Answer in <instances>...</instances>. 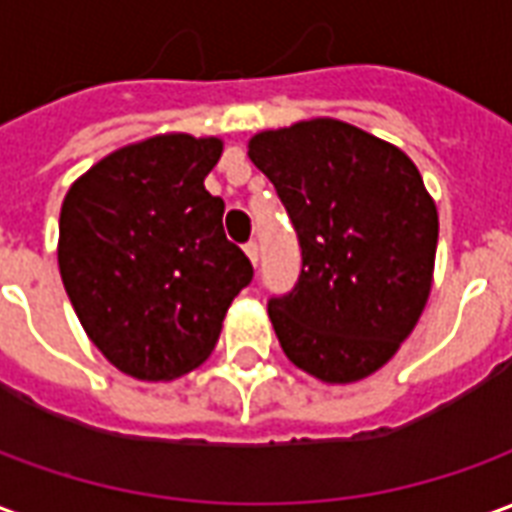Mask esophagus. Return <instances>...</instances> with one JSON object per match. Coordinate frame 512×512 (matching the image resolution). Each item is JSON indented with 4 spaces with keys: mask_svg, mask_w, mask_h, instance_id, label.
I'll return each mask as SVG.
<instances>
[{
    "mask_svg": "<svg viewBox=\"0 0 512 512\" xmlns=\"http://www.w3.org/2000/svg\"><path fill=\"white\" fill-rule=\"evenodd\" d=\"M244 252L249 255V260L257 266V260H260V246H257V241H249V244L244 246Z\"/></svg>",
    "mask_w": 512,
    "mask_h": 512,
    "instance_id": "34e87169",
    "label": "esophagus"
}]
</instances>
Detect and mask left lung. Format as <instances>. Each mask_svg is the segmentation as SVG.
I'll return each instance as SVG.
<instances>
[{
	"label": "left lung",
	"instance_id": "left-lung-1",
	"mask_svg": "<svg viewBox=\"0 0 512 512\" xmlns=\"http://www.w3.org/2000/svg\"><path fill=\"white\" fill-rule=\"evenodd\" d=\"M249 158L288 211L296 285L268 299L290 362L329 384L386 365L425 310L439 213L414 161L340 120L263 131Z\"/></svg>",
	"mask_w": 512,
	"mask_h": 512
}]
</instances>
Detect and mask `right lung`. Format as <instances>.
I'll use <instances>...</instances> for the list:
<instances>
[{"instance_id":"right-lung-1","label":"right lung","mask_w":512,"mask_h":512,"mask_svg":"<svg viewBox=\"0 0 512 512\" xmlns=\"http://www.w3.org/2000/svg\"><path fill=\"white\" fill-rule=\"evenodd\" d=\"M219 139L167 134L117 150L76 180L60 213V274L95 348L128 376L169 381L216 348L255 268L205 191Z\"/></svg>"}]
</instances>
